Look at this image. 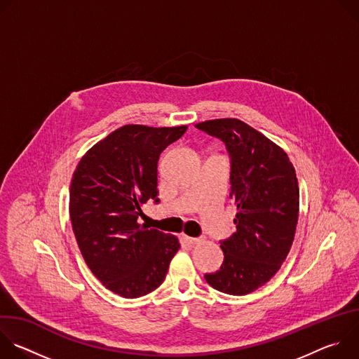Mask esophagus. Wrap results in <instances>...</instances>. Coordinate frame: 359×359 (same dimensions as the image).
I'll return each instance as SVG.
<instances>
[{
	"label": "esophagus",
	"mask_w": 359,
	"mask_h": 359,
	"mask_svg": "<svg viewBox=\"0 0 359 359\" xmlns=\"http://www.w3.org/2000/svg\"><path fill=\"white\" fill-rule=\"evenodd\" d=\"M183 238L189 243V244H198L200 243V238H196V237H189V236H183Z\"/></svg>",
	"instance_id": "1"
}]
</instances>
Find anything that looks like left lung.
Returning <instances> with one entry per match:
<instances>
[{
    "mask_svg": "<svg viewBox=\"0 0 359 359\" xmlns=\"http://www.w3.org/2000/svg\"><path fill=\"white\" fill-rule=\"evenodd\" d=\"M220 139L230 156V198L237 208L236 233L222 240L224 262L204 274L216 290L244 295L264 285L281 267L294 241L299 190L287 153L238 119L196 125Z\"/></svg>",
    "mask_w": 359,
    "mask_h": 359,
    "instance_id": "left-lung-1",
    "label": "left lung"
}]
</instances>
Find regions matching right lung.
I'll use <instances>...</instances> for the list:
<instances>
[{"mask_svg": "<svg viewBox=\"0 0 359 359\" xmlns=\"http://www.w3.org/2000/svg\"><path fill=\"white\" fill-rule=\"evenodd\" d=\"M187 126L125 125L89 149L74 172L69 216L82 257L112 292L137 298L165 280L179 240L139 224L142 204L158 198L161 153Z\"/></svg>", "mask_w": 359, "mask_h": 359, "instance_id": "1", "label": "right lung"}]
</instances>
